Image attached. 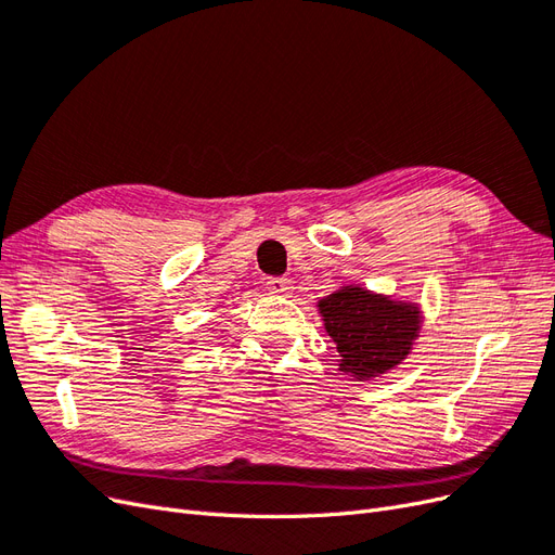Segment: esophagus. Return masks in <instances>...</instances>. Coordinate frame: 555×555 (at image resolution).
<instances>
[{
  "mask_svg": "<svg viewBox=\"0 0 555 555\" xmlns=\"http://www.w3.org/2000/svg\"><path fill=\"white\" fill-rule=\"evenodd\" d=\"M266 289L278 296H289L292 294V280L289 278H268Z\"/></svg>",
  "mask_w": 555,
  "mask_h": 555,
  "instance_id": "obj_1",
  "label": "esophagus"
}]
</instances>
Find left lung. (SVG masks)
Listing matches in <instances>:
<instances>
[{"label": "left lung", "mask_w": 555, "mask_h": 555, "mask_svg": "<svg viewBox=\"0 0 555 555\" xmlns=\"http://www.w3.org/2000/svg\"><path fill=\"white\" fill-rule=\"evenodd\" d=\"M340 354V373L359 382L391 373L412 354L422 333V308L410 300L347 284L317 304Z\"/></svg>", "instance_id": "1"}]
</instances>
